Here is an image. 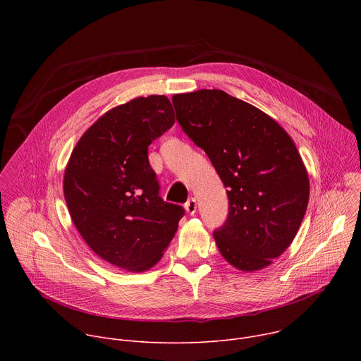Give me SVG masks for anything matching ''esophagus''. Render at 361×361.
Returning <instances> with one entry per match:
<instances>
[{
  "instance_id": "34e87169",
  "label": "esophagus",
  "mask_w": 361,
  "mask_h": 361,
  "mask_svg": "<svg viewBox=\"0 0 361 361\" xmlns=\"http://www.w3.org/2000/svg\"><path fill=\"white\" fill-rule=\"evenodd\" d=\"M185 212L188 214H194L197 212V200L195 198H190L187 202H185Z\"/></svg>"
}]
</instances>
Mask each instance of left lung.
Segmentation results:
<instances>
[{
	"instance_id": "obj_1",
	"label": "left lung",
	"mask_w": 361,
	"mask_h": 361,
	"mask_svg": "<svg viewBox=\"0 0 361 361\" xmlns=\"http://www.w3.org/2000/svg\"><path fill=\"white\" fill-rule=\"evenodd\" d=\"M183 131L207 154L227 187L228 217L214 230L238 270L270 266L294 240L310 184L295 144L271 117L221 90L173 95Z\"/></svg>"
}]
</instances>
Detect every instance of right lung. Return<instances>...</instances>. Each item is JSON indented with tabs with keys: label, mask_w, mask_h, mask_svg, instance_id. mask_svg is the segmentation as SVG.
Listing matches in <instances>:
<instances>
[{
	"label": "right lung",
	"mask_w": 361,
	"mask_h": 361,
	"mask_svg": "<svg viewBox=\"0 0 361 361\" xmlns=\"http://www.w3.org/2000/svg\"><path fill=\"white\" fill-rule=\"evenodd\" d=\"M176 121L166 95L138 97L99 117L78 140L64 174L74 226L102 260L127 271L157 264L181 205L164 201L148 145Z\"/></svg>",
	"instance_id": "obj_1"
}]
</instances>
